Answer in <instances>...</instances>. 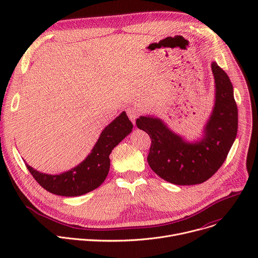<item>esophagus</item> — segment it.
<instances>
[{
  "label": "esophagus",
  "instance_id": "34e87169",
  "mask_svg": "<svg viewBox=\"0 0 258 258\" xmlns=\"http://www.w3.org/2000/svg\"><path fill=\"white\" fill-rule=\"evenodd\" d=\"M126 113H127L128 118L132 120L133 123H135L136 119H137V118L139 117V115H140L139 110H138V108H136V107H128V108L126 109Z\"/></svg>",
  "mask_w": 258,
  "mask_h": 258
}]
</instances>
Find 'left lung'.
Masks as SVG:
<instances>
[{
    "label": "left lung",
    "mask_w": 258,
    "mask_h": 258,
    "mask_svg": "<svg viewBox=\"0 0 258 258\" xmlns=\"http://www.w3.org/2000/svg\"><path fill=\"white\" fill-rule=\"evenodd\" d=\"M211 69L215 82V103L204 127V137L189 143L171 132L161 119L141 116L137 126L151 138L148 161L152 170L174 185L204 182L225 162L238 131V108L233 85L215 62Z\"/></svg>",
    "instance_id": "1"
}]
</instances>
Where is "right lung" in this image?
<instances>
[{
    "mask_svg": "<svg viewBox=\"0 0 258 258\" xmlns=\"http://www.w3.org/2000/svg\"><path fill=\"white\" fill-rule=\"evenodd\" d=\"M133 130L123 111L101 133L92 152L78 166L60 174H47L25 164L33 178L48 192L65 197H76L97 189L105 180L110 167L109 155Z\"/></svg>",
    "mask_w": 258,
    "mask_h": 258,
    "instance_id": "add662e5",
    "label": "right lung"
}]
</instances>
